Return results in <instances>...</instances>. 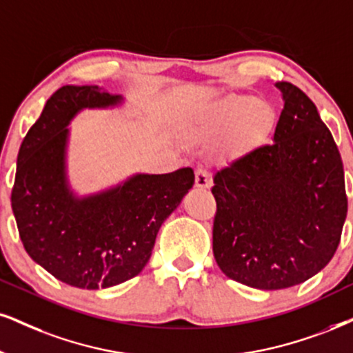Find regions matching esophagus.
Wrapping results in <instances>:
<instances>
[{"label":"esophagus","mask_w":353,"mask_h":353,"mask_svg":"<svg viewBox=\"0 0 353 353\" xmlns=\"http://www.w3.org/2000/svg\"><path fill=\"white\" fill-rule=\"evenodd\" d=\"M211 173L206 168L199 167L196 170V178H194V186L196 188H210L211 186Z\"/></svg>","instance_id":"esophagus-1"}]
</instances>
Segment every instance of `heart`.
Returning a JSON list of instances; mask_svg holds the SVG:
<instances>
[{
	"label": "heart",
	"instance_id": "1",
	"mask_svg": "<svg viewBox=\"0 0 353 353\" xmlns=\"http://www.w3.org/2000/svg\"><path fill=\"white\" fill-rule=\"evenodd\" d=\"M272 121L273 110L263 99L228 97L211 104L190 124V136L206 142H223V155L239 157L260 145Z\"/></svg>",
	"mask_w": 353,
	"mask_h": 353
}]
</instances>
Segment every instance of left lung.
<instances>
[{
	"label": "left lung",
	"mask_w": 353,
	"mask_h": 353,
	"mask_svg": "<svg viewBox=\"0 0 353 353\" xmlns=\"http://www.w3.org/2000/svg\"><path fill=\"white\" fill-rule=\"evenodd\" d=\"M273 143L214 175L212 252L225 276L256 290L310 280L336 254L347 217L343 165L316 104L278 81Z\"/></svg>",
	"instance_id": "8db88e82"
}]
</instances>
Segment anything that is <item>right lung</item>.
Here are the masks:
<instances>
[{"mask_svg": "<svg viewBox=\"0 0 353 353\" xmlns=\"http://www.w3.org/2000/svg\"><path fill=\"white\" fill-rule=\"evenodd\" d=\"M97 85H67L43 106L17 154L11 206L23 245L57 280L83 290L110 288L149 262L163 221L194 183L191 168L136 173L123 183L77 196L67 176L68 124L83 110L123 104Z\"/></svg>", "mask_w": 353, "mask_h": 353, "instance_id": "obj_1", "label": "right lung"}]
</instances>
